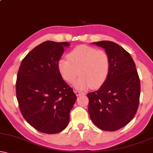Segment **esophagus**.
<instances>
[{
	"label": "esophagus",
	"instance_id": "obj_1",
	"mask_svg": "<svg viewBox=\"0 0 153 153\" xmlns=\"http://www.w3.org/2000/svg\"><path fill=\"white\" fill-rule=\"evenodd\" d=\"M75 94H76L77 96H80V95H82V94H85V93L82 92V91H79V90H75Z\"/></svg>",
	"mask_w": 153,
	"mask_h": 153
}]
</instances>
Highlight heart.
<instances>
[{
    "label": "heart",
    "mask_w": 153,
    "mask_h": 153,
    "mask_svg": "<svg viewBox=\"0 0 153 153\" xmlns=\"http://www.w3.org/2000/svg\"><path fill=\"white\" fill-rule=\"evenodd\" d=\"M67 56L58 62L59 71L65 81L73 83L80 74L75 88L98 89L104 84L111 68L109 56L105 51L81 45L72 49Z\"/></svg>",
    "instance_id": "obj_1"
}]
</instances>
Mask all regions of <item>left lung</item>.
<instances>
[{
    "label": "left lung",
    "mask_w": 153,
    "mask_h": 153,
    "mask_svg": "<svg viewBox=\"0 0 153 153\" xmlns=\"http://www.w3.org/2000/svg\"><path fill=\"white\" fill-rule=\"evenodd\" d=\"M105 49L111 61L109 75L99 90L87 94L88 111L94 124L113 131L125 127L137 112L140 82L130 54L112 41L92 42Z\"/></svg>",
    "instance_id": "left-lung-1"
}]
</instances>
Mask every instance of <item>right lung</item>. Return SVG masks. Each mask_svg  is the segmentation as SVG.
Instances as JSON below:
<instances>
[{"instance_id":"right-lung-1","label":"right lung","mask_w":153,"mask_h":153,"mask_svg":"<svg viewBox=\"0 0 153 153\" xmlns=\"http://www.w3.org/2000/svg\"><path fill=\"white\" fill-rule=\"evenodd\" d=\"M66 42H43L22 61L16 81L20 111L38 131L56 134L68 126L76 100L73 89L63 80L58 62Z\"/></svg>"}]
</instances>
